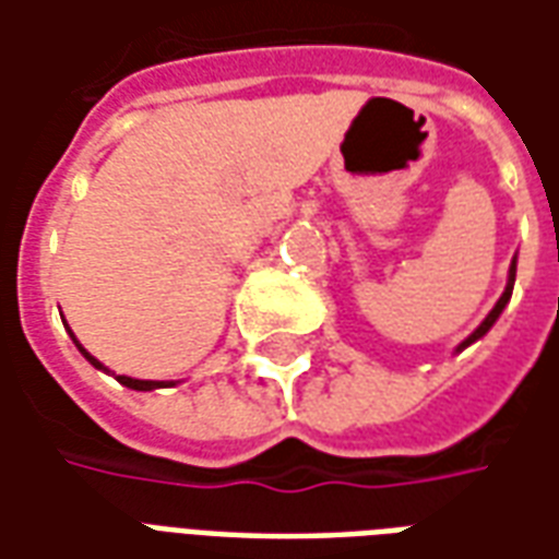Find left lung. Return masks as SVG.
Returning a JSON list of instances; mask_svg holds the SVG:
<instances>
[{"label": "left lung", "mask_w": 559, "mask_h": 559, "mask_svg": "<svg viewBox=\"0 0 559 559\" xmlns=\"http://www.w3.org/2000/svg\"><path fill=\"white\" fill-rule=\"evenodd\" d=\"M512 287H515V257H512V266H509V281H506V290H503V296H500V299H497V305H493V308H491V314H488V317H485V320H481V326L476 329V332H473V335H469L467 341H461V347H457V350H464V347H469V344H473V341H479L481 335H485V332H488V329L493 326V320H497V317L503 314L506 302H509V299H512Z\"/></svg>", "instance_id": "obj_1"}]
</instances>
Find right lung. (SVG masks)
<instances>
[{
	"instance_id": "add662e5",
	"label": "right lung",
	"mask_w": 559,
	"mask_h": 559,
	"mask_svg": "<svg viewBox=\"0 0 559 559\" xmlns=\"http://www.w3.org/2000/svg\"><path fill=\"white\" fill-rule=\"evenodd\" d=\"M80 347V344H78ZM80 353H83V356H86V359H90L92 365H95V368H104L102 362H98V359H95V356H90V353L83 350V347H80ZM116 380H119V383H122V386H128V389H138V392H148V389H158V386H167V383H158V380H134V377H126V374H119L116 377ZM173 386V383H170Z\"/></svg>"
}]
</instances>
